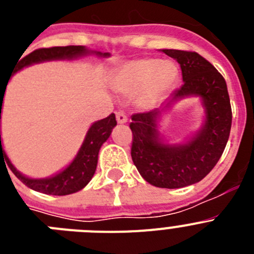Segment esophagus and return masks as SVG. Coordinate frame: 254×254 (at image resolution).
Instances as JSON below:
<instances>
[{"label": "esophagus", "mask_w": 254, "mask_h": 254, "mask_svg": "<svg viewBox=\"0 0 254 254\" xmlns=\"http://www.w3.org/2000/svg\"><path fill=\"white\" fill-rule=\"evenodd\" d=\"M116 118H117V122L120 123V125H123V123L127 122V116H126L123 112H117Z\"/></svg>", "instance_id": "34e87169"}]
</instances>
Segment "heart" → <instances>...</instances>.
<instances>
[{"label":"heart","instance_id":"1","mask_svg":"<svg viewBox=\"0 0 254 254\" xmlns=\"http://www.w3.org/2000/svg\"><path fill=\"white\" fill-rule=\"evenodd\" d=\"M178 73L173 61L137 58L127 61L117 69L113 87L122 95L134 94V103L141 109H151L172 90Z\"/></svg>","mask_w":254,"mask_h":254}]
</instances>
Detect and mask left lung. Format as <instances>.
<instances>
[{"label": "left lung", "instance_id": "obj_1", "mask_svg": "<svg viewBox=\"0 0 254 254\" xmlns=\"http://www.w3.org/2000/svg\"><path fill=\"white\" fill-rule=\"evenodd\" d=\"M163 52L179 64L183 85L159 108L131 117V156L150 185L173 190L202 181L216 165L232 128V107L225 80L208 61L196 52ZM187 97H197L203 105V125L182 143H170L160 132L161 118Z\"/></svg>", "mask_w": 254, "mask_h": 254}]
</instances>
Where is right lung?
Returning a JSON list of instances; mask_svg holds the SVG:
<instances>
[{"mask_svg":"<svg viewBox=\"0 0 254 254\" xmlns=\"http://www.w3.org/2000/svg\"><path fill=\"white\" fill-rule=\"evenodd\" d=\"M91 55L100 58L111 57V53H102V52L98 51H91V49L86 48L84 46L42 48L31 52L30 55H28L26 57L22 58L21 61H19V64L15 67L16 69H13L12 75L19 72L20 69L31 66V64L48 62V61H73ZM4 91H6V89L0 91V159L2 158L6 160V164L10 167L13 174L24 185L28 186L30 190L40 192V193L53 194V196H66V194L75 193V192L81 190L94 177L96 165H98V155H99L100 147L109 138L112 129L117 126L116 116L111 114V116L104 118V120L96 121V122H94L89 127L77 154L72 159V161L68 165H66L64 169L57 172L53 176L46 177V178H31V177L22 174L20 170L15 168V165L11 163L10 158H8L6 151H4L3 145H2L1 109Z\"/></svg>","mask_w":254,"mask_h":254,"instance_id":"right-lung-1","label":"right lung"}]
</instances>
